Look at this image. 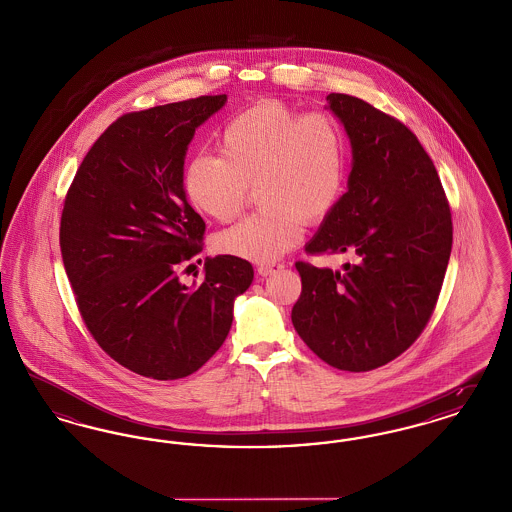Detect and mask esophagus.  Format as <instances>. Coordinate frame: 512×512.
<instances>
[{
  "instance_id": "esophagus-1",
  "label": "esophagus",
  "mask_w": 512,
  "mask_h": 512,
  "mask_svg": "<svg viewBox=\"0 0 512 512\" xmlns=\"http://www.w3.org/2000/svg\"><path fill=\"white\" fill-rule=\"evenodd\" d=\"M282 268H284L282 263H267V265H259L257 272H259L261 276H270V274H274V272H278V270H282Z\"/></svg>"
}]
</instances>
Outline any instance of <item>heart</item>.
Returning <instances> with one entry per match:
<instances>
[{
	"label": "heart",
	"mask_w": 512,
	"mask_h": 512,
	"mask_svg": "<svg viewBox=\"0 0 512 512\" xmlns=\"http://www.w3.org/2000/svg\"><path fill=\"white\" fill-rule=\"evenodd\" d=\"M220 155H195L184 190L195 209L219 222L244 211L259 186V213L222 230L215 249L253 263L280 259L301 242L305 222L328 219L345 190L347 147L340 124L324 113L265 99L236 115L220 134Z\"/></svg>",
	"instance_id": "heart-1"
}]
</instances>
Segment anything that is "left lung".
I'll return each mask as SVG.
<instances>
[{
	"label": "left lung",
	"mask_w": 512,
	"mask_h": 512,
	"mask_svg": "<svg viewBox=\"0 0 512 512\" xmlns=\"http://www.w3.org/2000/svg\"><path fill=\"white\" fill-rule=\"evenodd\" d=\"M353 149L347 192L307 244L355 253L343 272L297 261L293 328L324 363L349 372L388 365L422 334L453 245L451 209L430 155L391 115L347 94L326 96Z\"/></svg>",
	"instance_id": "obj_1"
}]
</instances>
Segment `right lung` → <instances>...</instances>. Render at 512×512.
<instances>
[{"label":"right lung","mask_w":512,"mask_h":512,"mask_svg":"<svg viewBox=\"0 0 512 512\" xmlns=\"http://www.w3.org/2000/svg\"><path fill=\"white\" fill-rule=\"evenodd\" d=\"M224 103V94L199 96L122 115L65 197L59 244L82 320L113 361L153 380L205 365L253 282L251 263L230 255L207 259L195 288L178 280L205 234L184 192V157L195 128Z\"/></svg>","instance_id":"obj_1"}]
</instances>
